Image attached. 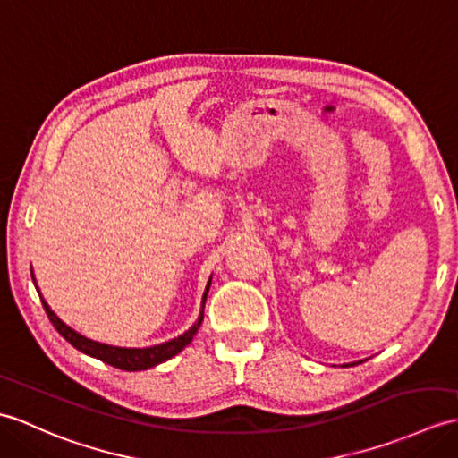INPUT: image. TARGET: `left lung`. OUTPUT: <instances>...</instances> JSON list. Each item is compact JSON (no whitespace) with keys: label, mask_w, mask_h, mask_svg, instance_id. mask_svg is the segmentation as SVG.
<instances>
[{"label":"left lung","mask_w":458,"mask_h":458,"mask_svg":"<svg viewBox=\"0 0 458 458\" xmlns=\"http://www.w3.org/2000/svg\"><path fill=\"white\" fill-rule=\"evenodd\" d=\"M359 363H360V360H359ZM355 363H349V365H344V367H353Z\"/></svg>","instance_id":"1"}]
</instances>
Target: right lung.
I'll use <instances>...</instances> for the list:
<instances>
[{"mask_svg": "<svg viewBox=\"0 0 458 458\" xmlns=\"http://www.w3.org/2000/svg\"><path fill=\"white\" fill-rule=\"evenodd\" d=\"M30 275H33V269H30ZM33 281H35V275H33ZM210 281H212V277L208 279L205 294H203V301H200V314L197 318V322L191 326L185 334L169 339V342L150 345V347H116V345L101 344V342H95V339L85 337V335L78 334L76 329H72L70 326L64 324L60 318L50 310V306L47 304L45 299H42L40 293H38V296H40L42 306H45V310L50 318L52 326L58 329V334L64 339H66L70 345H73L78 351H81V353L99 359V360H103V363H107V365L116 367V369H123V370H146V369H152L159 363H164V360H167V359L175 357L179 351H183L191 342H193V337L200 327V322H203L205 302H207V294H208V289H210ZM35 286H37V281H35Z\"/></svg>", "mask_w": 458, "mask_h": 458, "instance_id": "add662e5", "label": "right lung"}]
</instances>
